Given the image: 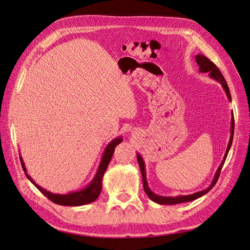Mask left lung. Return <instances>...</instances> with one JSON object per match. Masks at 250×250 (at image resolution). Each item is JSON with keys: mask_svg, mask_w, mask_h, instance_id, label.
Returning <instances> with one entry per match:
<instances>
[{"mask_svg": "<svg viewBox=\"0 0 250 250\" xmlns=\"http://www.w3.org/2000/svg\"><path fill=\"white\" fill-rule=\"evenodd\" d=\"M196 62H197L198 65H199L200 73H208L210 78H213L216 81H218L219 83H221V85H222L223 89L225 90L226 96H228L229 100L231 101V97H230V93H229V88L228 86V83H226L222 73L216 66V64L213 62H210V60L208 57H206V56L202 55V54L196 55ZM233 129H234V121H233V116H232L231 117V126H230V139H229V142L228 149H226V152H225V155L223 157V161H222L221 165L219 166V168H218V170H217V172L215 174V177H214L213 181H211L210 186L208 188H206V190L197 192V193L192 194V195H184V196L180 195V196H177V197H166V196H160V195L154 194L152 191L150 190L149 187H148V184H147L146 171H145V163H144L142 156L138 153L137 154V158H138L139 166H140V169H141V173H142V176H143V187H144V190H145V193L147 194L148 197L151 200L158 203V204H178V203H184V202H188V201L195 200V199L201 197V196H203L204 194H207L208 192H209L211 188H213V187L216 185L217 180L219 178V175H220L221 169H222L223 165H224V162L226 160V156H228V154H229V151L230 149L232 139H233Z\"/></svg>", "mask_w": 250, "mask_h": 250, "instance_id": "obj_1", "label": "left lung"}]
</instances>
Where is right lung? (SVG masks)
I'll return each mask as SVG.
<instances>
[{
    "instance_id": "1",
    "label": "right lung",
    "mask_w": 250,
    "mask_h": 250,
    "mask_svg": "<svg viewBox=\"0 0 250 250\" xmlns=\"http://www.w3.org/2000/svg\"><path fill=\"white\" fill-rule=\"evenodd\" d=\"M122 138H117L115 140H112L106 147V149L104 150V153L102 155V160L99 165V168H98V171L96 173V175L94 179L92 180L86 188H83V190L76 191L73 193H69L65 195L62 194H53L47 190H44L42 187L35 184V181L28 175L27 169L25 167V164L22 162V158L21 156V164L22 170H24L27 178L31 181V183L39 188V190L46 196L48 199H50L52 202H54L56 204H59V206H67V207H78V206H83V204H87L90 202H94L98 197H99L100 192L102 190V178L105 171H106L108 164L111 160L113 151H115V148L117 145L122 142Z\"/></svg>"
}]
</instances>
